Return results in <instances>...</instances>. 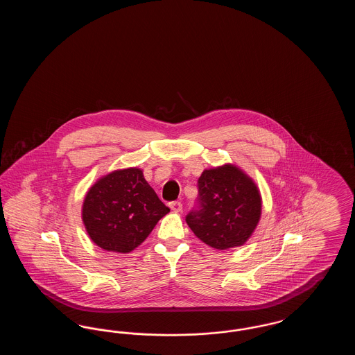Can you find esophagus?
Listing matches in <instances>:
<instances>
[{"label": "esophagus", "mask_w": 355, "mask_h": 355, "mask_svg": "<svg viewBox=\"0 0 355 355\" xmlns=\"http://www.w3.org/2000/svg\"><path fill=\"white\" fill-rule=\"evenodd\" d=\"M169 206L170 209L173 211H175V213H180L182 210V203L180 202V201H173V202L169 203Z\"/></svg>", "instance_id": "esophagus-1"}]
</instances>
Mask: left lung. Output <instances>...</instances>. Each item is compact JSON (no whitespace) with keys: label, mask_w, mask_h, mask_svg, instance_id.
Wrapping results in <instances>:
<instances>
[{"label":"left lung","mask_w":355,"mask_h":355,"mask_svg":"<svg viewBox=\"0 0 355 355\" xmlns=\"http://www.w3.org/2000/svg\"><path fill=\"white\" fill-rule=\"evenodd\" d=\"M261 211L262 198L253 180L226 164L203 170L198 178V206L186 216V222L206 245L227 250L250 238Z\"/></svg>","instance_id":"8db88e82"}]
</instances>
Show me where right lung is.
Segmentation results:
<instances>
[{"instance_id":"add662e5","label":"right lung","mask_w":355,"mask_h":355,"mask_svg":"<svg viewBox=\"0 0 355 355\" xmlns=\"http://www.w3.org/2000/svg\"><path fill=\"white\" fill-rule=\"evenodd\" d=\"M138 168L114 170L89 189L83 220L90 239L103 250L130 253L169 213Z\"/></svg>"}]
</instances>
